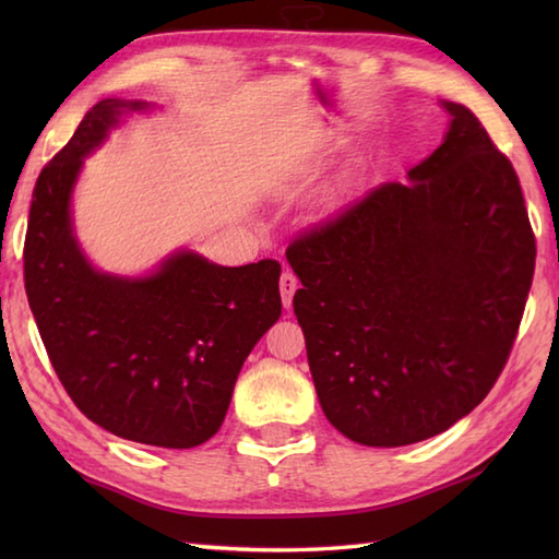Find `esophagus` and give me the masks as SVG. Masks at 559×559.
Returning a JSON list of instances; mask_svg holds the SVG:
<instances>
[{
	"mask_svg": "<svg viewBox=\"0 0 559 559\" xmlns=\"http://www.w3.org/2000/svg\"><path fill=\"white\" fill-rule=\"evenodd\" d=\"M298 286H300L298 276H295V273H293L290 269H283V273H281V281H278V288H281L283 305L290 307V302H293V295H295V290H298Z\"/></svg>",
	"mask_w": 559,
	"mask_h": 559,
	"instance_id": "1",
	"label": "esophagus"
}]
</instances>
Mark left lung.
Listing matches in <instances>:
<instances>
[{"instance_id": "obj_1", "label": "left lung", "mask_w": 559, "mask_h": 559, "mask_svg": "<svg viewBox=\"0 0 559 559\" xmlns=\"http://www.w3.org/2000/svg\"><path fill=\"white\" fill-rule=\"evenodd\" d=\"M442 146L286 257L302 288L314 389L329 423L365 447L449 430L490 394L524 317L536 235L514 165L459 103Z\"/></svg>"}]
</instances>
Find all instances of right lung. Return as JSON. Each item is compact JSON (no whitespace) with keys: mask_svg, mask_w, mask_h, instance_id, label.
Wrapping results in <instances>:
<instances>
[{"mask_svg":"<svg viewBox=\"0 0 559 559\" xmlns=\"http://www.w3.org/2000/svg\"><path fill=\"white\" fill-rule=\"evenodd\" d=\"M141 100H100L33 189L23 281L59 382L76 408L139 444L192 449L221 430L235 379L281 317L276 259L218 266L194 252L146 278L93 269L71 233L83 156Z\"/></svg>","mask_w":559,"mask_h":559,"instance_id":"right-lung-1","label":"right lung"}]
</instances>
